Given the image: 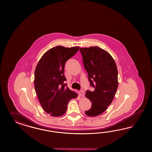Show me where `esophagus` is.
<instances>
[{"label": "esophagus", "instance_id": "34e87169", "mask_svg": "<svg viewBox=\"0 0 152 152\" xmlns=\"http://www.w3.org/2000/svg\"><path fill=\"white\" fill-rule=\"evenodd\" d=\"M79 95H80V96L81 97H84L85 96V93H84V91H83V90H81L80 92H79Z\"/></svg>", "mask_w": 152, "mask_h": 152}]
</instances>
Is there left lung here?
Listing matches in <instances>:
<instances>
[{
	"label": "left lung",
	"instance_id": "8db88e82",
	"mask_svg": "<svg viewBox=\"0 0 152 152\" xmlns=\"http://www.w3.org/2000/svg\"><path fill=\"white\" fill-rule=\"evenodd\" d=\"M84 67L94 91H86V97L92 102L85 111L88 116L103 113L112 102L118 86V69L115 61L107 51L99 47L81 48Z\"/></svg>",
	"mask_w": 152,
	"mask_h": 152
}]
</instances>
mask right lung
Here are the masks:
<instances>
[{"mask_svg":"<svg viewBox=\"0 0 152 152\" xmlns=\"http://www.w3.org/2000/svg\"><path fill=\"white\" fill-rule=\"evenodd\" d=\"M79 47L57 46L47 51L38 62L34 72V88L43 110L52 116L64 115L67 104L78 94L66 87V62L76 54Z\"/></svg>","mask_w":152,"mask_h":152,"instance_id":"add662e5","label":"right lung"}]
</instances>
